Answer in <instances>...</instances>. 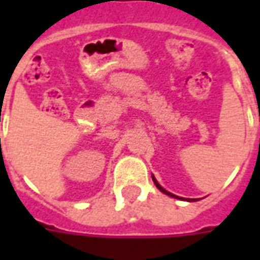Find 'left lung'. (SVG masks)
<instances>
[{"mask_svg": "<svg viewBox=\"0 0 260 260\" xmlns=\"http://www.w3.org/2000/svg\"><path fill=\"white\" fill-rule=\"evenodd\" d=\"M152 180H153V182H154V185L157 186L158 189H160V191L163 192V193H166V195H169V196H171V198H175V199H180V201H186V202H196V201H199V199H191V198H181V196H177V195H174V193H171V192H169V191H166V189H164L163 186L160 185V184H158L157 182V180H156V178H154V175H152Z\"/></svg>", "mask_w": 260, "mask_h": 260, "instance_id": "1", "label": "left lung"}]
</instances>
